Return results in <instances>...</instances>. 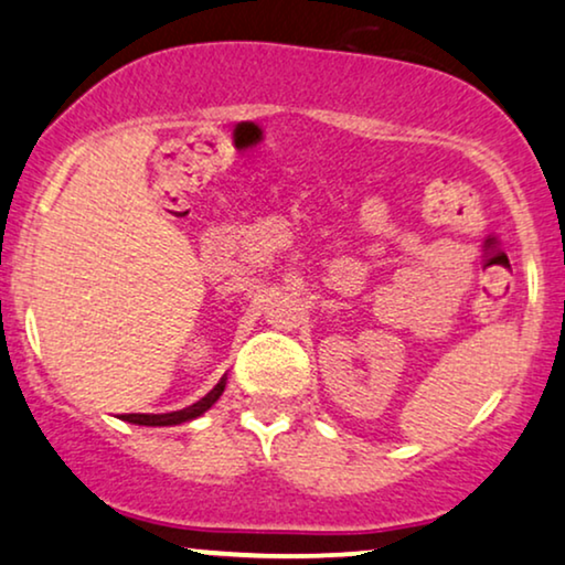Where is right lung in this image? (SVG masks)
Segmentation results:
<instances>
[{
  "instance_id": "1",
  "label": "right lung",
  "mask_w": 565,
  "mask_h": 565,
  "mask_svg": "<svg viewBox=\"0 0 565 565\" xmlns=\"http://www.w3.org/2000/svg\"><path fill=\"white\" fill-rule=\"evenodd\" d=\"M222 390H225V382L214 385V390H209L204 398L196 401L193 406H188V408L172 411V414H125V422L141 424V427H172V424L191 422V419H196V416L204 414V411L212 408L214 403H217Z\"/></svg>"
}]
</instances>
